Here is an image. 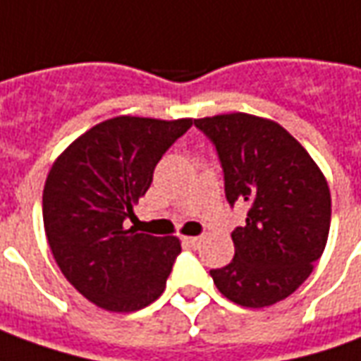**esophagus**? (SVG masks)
Masks as SVG:
<instances>
[{
	"instance_id": "esophagus-1",
	"label": "esophagus",
	"mask_w": 361,
	"mask_h": 361,
	"mask_svg": "<svg viewBox=\"0 0 361 361\" xmlns=\"http://www.w3.org/2000/svg\"><path fill=\"white\" fill-rule=\"evenodd\" d=\"M183 242L188 243L189 247H199L201 242H203V238L201 235H191V238H183Z\"/></svg>"
}]
</instances>
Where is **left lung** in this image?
Wrapping results in <instances>:
<instances>
[{
    "label": "left lung",
    "mask_w": 361,
    "mask_h": 361,
    "mask_svg": "<svg viewBox=\"0 0 361 361\" xmlns=\"http://www.w3.org/2000/svg\"><path fill=\"white\" fill-rule=\"evenodd\" d=\"M214 145L230 207L247 219L232 232L234 259L211 276L230 302L267 307L295 292L323 255L331 193L313 158L284 127L250 114L193 121Z\"/></svg>",
    "instance_id": "1"
}]
</instances>
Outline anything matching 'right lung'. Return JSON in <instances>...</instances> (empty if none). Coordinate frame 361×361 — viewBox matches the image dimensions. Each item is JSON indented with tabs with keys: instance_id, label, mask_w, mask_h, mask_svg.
<instances>
[{
	"instance_id": "obj_1",
	"label": "right lung",
	"mask_w": 361,
	"mask_h": 361,
	"mask_svg": "<svg viewBox=\"0 0 361 361\" xmlns=\"http://www.w3.org/2000/svg\"><path fill=\"white\" fill-rule=\"evenodd\" d=\"M193 119H106L54 162L44 185L46 238L66 279L98 307L129 313L164 292L178 238L126 230L158 160Z\"/></svg>"
}]
</instances>
